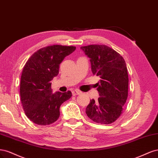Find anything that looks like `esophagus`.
I'll return each mask as SVG.
<instances>
[{
    "instance_id": "obj_1",
    "label": "esophagus",
    "mask_w": 158,
    "mask_h": 158,
    "mask_svg": "<svg viewBox=\"0 0 158 158\" xmlns=\"http://www.w3.org/2000/svg\"><path fill=\"white\" fill-rule=\"evenodd\" d=\"M81 93V92L79 90H74L72 91V94L73 96H75V95H78L80 94Z\"/></svg>"
}]
</instances>
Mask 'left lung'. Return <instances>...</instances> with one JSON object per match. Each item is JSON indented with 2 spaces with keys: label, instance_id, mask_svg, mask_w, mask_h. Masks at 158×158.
Listing matches in <instances>:
<instances>
[{
  "label": "left lung",
  "instance_id": "1",
  "mask_svg": "<svg viewBox=\"0 0 158 158\" xmlns=\"http://www.w3.org/2000/svg\"><path fill=\"white\" fill-rule=\"evenodd\" d=\"M81 49L90 58L93 73L100 78L96 83L100 97L96 101L90 100L86 114L95 123H112L123 112L128 96L129 77L125 61L106 45H88Z\"/></svg>",
  "mask_w": 158,
  "mask_h": 158
}]
</instances>
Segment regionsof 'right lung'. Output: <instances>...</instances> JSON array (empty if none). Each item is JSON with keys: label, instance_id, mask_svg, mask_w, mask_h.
<instances>
[{"label": "right lung", "instance_id": "add662e5", "mask_svg": "<svg viewBox=\"0 0 158 158\" xmlns=\"http://www.w3.org/2000/svg\"><path fill=\"white\" fill-rule=\"evenodd\" d=\"M76 49L54 44L38 50L25 63L20 81V97L25 114L34 123L52 124L60 117V106L72 97L65 93H52L51 81L59 73L60 64Z\"/></svg>", "mask_w": 158, "mask_h": 158}]
</instances>
